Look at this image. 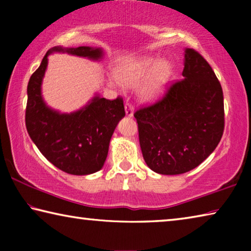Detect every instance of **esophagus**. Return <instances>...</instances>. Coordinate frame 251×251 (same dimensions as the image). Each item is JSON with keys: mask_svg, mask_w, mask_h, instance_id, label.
I'll use <instances>...</instances> for the list:
<instances>
[{"mask_svg": "<svg viewBox=\"0 0 251 251\" xmlns=\"http://www.w3.org/2000/svg\"><path fill=\"white\" fill-rule=\"evenodd\" d=\"M125 113L128 117H133L134 116V107H133V106H131L128 103H126L125 104Z\"/></svg>", "mask_w": 251, "mask_h": 251, "instance_id": "obj_1", "label": "esophagus"}]
</instances>
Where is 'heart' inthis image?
<instances>
[{
  "label": "heart",
  "instance_id": "1",
  "mask_svg": "<svg viewBox=\"0 0 251 251\" xmlns=\"http://www.w3.org/2000/svg\"><path fill=\"white\" fill-rule=\"evenodd\" d=\"M174 74L173 63L158 55H147L128 59L116 69V77L109 78L110 86H117L120 81L126 86H134L143 80L138 95L145 101H155L164 96Z\"/></svg>",
  "mask_w": 251,
  "mask_h": 251
}]
</instances>
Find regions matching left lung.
<instances>
[{"instance_id":"8db88e82","label":"left lung","mask_w":251,"mask_h":251,"mask_svg":"<svg viewBox=\"0 0 251 251\" xmlns=\"http://www.w3.org/2000/svg\"><path fill=\"white\" fill-rule=\"evenodd\" d=\"M182 77L163 100L134 114L145 163L160 175L196 168L224 133L222 85L206 59L192 49H185Z\"/></svg>"}]
</instances>
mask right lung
<instances>
[{
  "label": "right lung",
  "mask_w": 251,
  "mask_h": 251,
  "mask_svg": "<svg viewBox=\"0 0 251 251\" xmlns=\"http://www.w3.org/2000/svg\"><path fill=\"white\" fill-rule=\"evenodd\" d=\"M66 53L100 62V48L55 46L48 50L41 65L28 80L25 124L29 137L46 159L71 175H90L100 171L108 154L109 142L116 126L125 116L121 97L109 100L99 94L75 112L61 113L45 103L42 82L49 55Z\"/></svg>",
  "instance_id": "add662e5"
}]
</instances>
